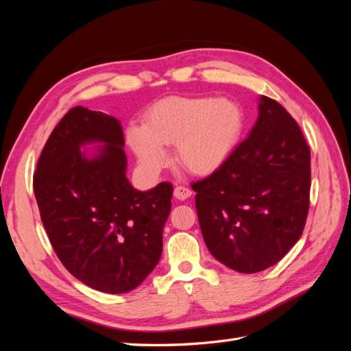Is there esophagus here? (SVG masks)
Masks as SVG:
<instances>
[{
  "label": "esophagus",
  "mask_w": 351,
  "mask_h": 351,
  "mask_svg": "<svg viewBox=\"0 0 351 351\" xmlns=\"http://www.w3.org/2000/svg\"><path fill=\"white\" fill-rule=\"evenodd\" d=\"M190 196H192V190H190L189 187L177 186V187L174 189V197L178 199V200H186V199H189Z\"/></svg>",
  "instance_id": "obj_1"
}]
</instances>
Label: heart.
<instances>
[{
  "label": "heart",
  "mask_w": 351,
  "mask_h": 351,
  "mask_svg": "<svg viewBox=\"0 0 351 351\" xmlns=\"http://www.w3.org/2000/svg\"><path fill=\"white\" fill-rule=\"evenodd\" d=\"M243 127L239 105L217 98H168L147 112L145 125L127 132L137 161L156 174L167 162L164 146H176V161L186 171L208 176L226 162Z\"/></svg>",
  "instance_id": "b5f03b06"
}]
</instances>
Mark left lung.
<instances>
[{"instance_id": "8db88e82", "label": "left lung", "mask_w": 351, "mask_h": 351, "mask_svg": "<svg viewBox=\"0 0 351 351\" xmlns=\"http://www.w3.org/2000/svg\"><path fill=\"white\" fill-rule=\"evenodd\" d=\"M249 136L217 171L192 184L202 236L226 267L254 274L300 239L311 195V149L299 124L268 97Z\"/></svg>"}]
</instances>
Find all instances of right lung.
Segmentation results:
<instances>
[{
    "instance_id": "obj_1",
    "label": "right lung",
    "mask_w": 351,
    "mask_h": 351,
    "mask_svg": "<svg viewBox=\"0 0 351 351\" xmlns=\"http://www.w3.org/2000/svg\"><path fill=\"white\" fill-rule=\"evenodd\" d=\"M95 150L82 152L86 144ZM121 123L71 108L52 130L34 176L49 241L66 269L92 289L121 294L149 275L162 253L173 186L141 192L125 177Z\"/></svg>"
}]
</instances>
